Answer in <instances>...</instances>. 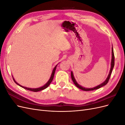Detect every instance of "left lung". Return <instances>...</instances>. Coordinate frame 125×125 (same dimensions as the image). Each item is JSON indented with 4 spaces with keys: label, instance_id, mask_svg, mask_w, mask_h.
<instances>
[{
    "label": "left lung",
    "instance_id": "obj_1",
    "mask_svg": "<svg viewBox=\"0 0 125 125\" xmlns=\"http://www.w3.org/2000/svg\"><path fill=\"white\" fill-rule=\"evenodd\" d=\"M115 57H114V51H113V47H112V62H111V69H110V71H109V74L108 75V77L107 78V79H106V80L103 82L102 83V84H100L99 85H97L95 87H94V88H83V87L81 86V85H79V84H78V83L76 82V81H75V79L73 77V72L71 71V79L72 80H73L74 84L75 85V86H76L77 87H78V88L80 89L81 90H82L83 91H93V90H96V89H99L100 88H101V87L103 86L104 85L106 84L109 80V78H110V77H111V73H112V70L113 69V68H114V65H115Z\"/></svg>",
    "mask_w": 125,
    "mask_h": 125
}]
</instances>
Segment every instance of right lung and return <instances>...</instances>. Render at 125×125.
I'll return each instance as SVG.
<instances>
[{
    "label": "right lung",
    "mask_w": 125,
    "mask_h": 125,
    "mask_svg": "<svg viewBox=\"0 0 125 125\" xmlns=\"http://www.w3.org/2000/svg\"><path fill=\"white\" fill-rule=\"evenodd\" d=\"M57 66V65L55 68H54L53 70H52V75H51V77L50 79V80H48V81L46 83V84H45L44 86H42V87H40V88H36V89H31V88H26V87H24V86H22L21 85H20L19 84H18V83L14 80V78H13L14 81L15 82V83H16V84H17L18 85H19V86H20L21 87H22V88H23L26 90H30V91H33V92H37V91H41V90H43L45 89H46V88H47V87L50 85V84H51V83L52 82V80H53V78H54V74H55V70H56V67Z\"/></svg>",
    "instance_id": "add662e5"
}]
</instances>
